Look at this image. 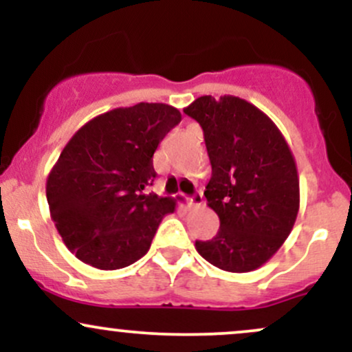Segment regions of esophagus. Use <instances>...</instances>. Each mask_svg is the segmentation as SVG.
<instances>
[{"label":"esophagus","mask_w":352,"mask_h":352,"mask_svg":"<svg viewBox=\"0 0 352 352\" xmlns=\"http://www.w3.org/2000/svg\"><path fill=\"white\" fill-rule=\"evenodd\" d=\"M187 204H188L190 208L200 207V205H204V195H201V192H195L192 197H188Z\"/></svg>","instance_id":"esophagus-1"}]
</instances>
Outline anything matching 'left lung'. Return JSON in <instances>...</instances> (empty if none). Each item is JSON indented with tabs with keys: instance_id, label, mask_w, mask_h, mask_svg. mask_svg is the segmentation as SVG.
Masks as SVG:
<instances>
[{
	"instance_id": "8db88e82",
	"label": "left lung",
	"mask_w": 352,
	"mask_h": 352,
	"mask_svg": "<svg viewBox=\"0 0 352 352\" xmlns=\"http://www.w3.org/2000/svg\"><path fill=\"white\" fill-rule=\"evenodd\" d=\"M184 112L204 129L212 164L204 195L220 218L212 240L195 241L197 252L225 272H253L296 221L300 179L292 148L265 112L235 96H201Z\"/></svg>"
}]
</instances>
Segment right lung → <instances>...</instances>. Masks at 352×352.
<instances>
[{"instance_id": "1", "label": "right lung", "mask_w": 352, "mask_h": 352, "mask_svg": "<svg viewBox=\"0 0 352 352\" xmlns=\"http://www.w3.org/2000/svg\"><path fill=\"white\" fill-rule=\"evenodd\" d=\"M182 120L179 109L139 102L104 112L71 137L47 175L51 218L67 248L99 270H120L148 252L175 200L147 193L153 152Z\"/></svg>"}]
</instances>
